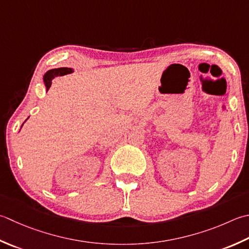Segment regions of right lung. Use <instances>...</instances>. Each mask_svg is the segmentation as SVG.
I'll use <instances>...</instances> for the list:
<instances>
[{"instance_id":"obj_1","label":"right lung","mask_w":249,"mask_h":249,"mask_svg":"<svg viewBox=\"0 0 249 249\" xmlns=\"http://www.w3.org/2000/svg\"><path fill=\"white\" fill-rule=\"evenodd\" d=\"M71 72H73V70L70 69V68H58V69L50 70L45 73V75H44V83H45L47 89H50L52 85V81L55 79L56 76H62V75L69 74Z\"/></svg>"}]
</instances>
